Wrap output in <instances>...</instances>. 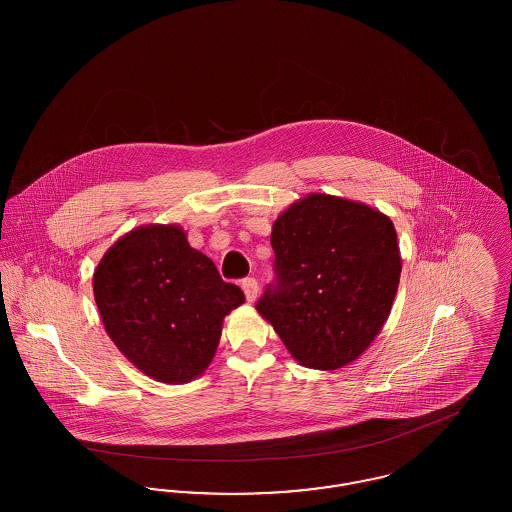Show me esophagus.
Wrapping results in <instances>:
<instances>
[{
	"instance_id": "1",
	"label": "esophagus",
	"mask_w": 512,
	"mask_h": 512,
	"mask_svg": "<svg viewBox=\"0 0 512 512\" xmlns=\"http://www.w3.org/2000/svg\"><path fill=\"white\" fill-rule=\"evenodd\" d=\"M242 290H244L245 299L249 303H253L259 295V284H257L255 278H245V280H242Z\"/></svg>"
}]
</instances>
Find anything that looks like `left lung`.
I'll return each mask as SVG.
<instances>
[{"label": "left lung", "mask_w": 512, "mask_h": 512, "mask_svg": "<svg viewBox=\"0 0 512 512\" xmlns=\"http://www.w3.org/2000/svg\"><path fill=\"white\" fill-rule=\"evenodd\" d=\"M278 284L257 303L290 355L338 370L366 351L390 317L401 276L388 215L338 195L309 194L272 224Z\"/></svg>", "instance_id": "left-lung-1"}]
</instances>
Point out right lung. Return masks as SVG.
I'll return each mask as SVG.
<instances>
[{
    "label": "right lung",
    "instance_id": "add662e5",
    "mask_svg": "<svg viewBox=\"0 0 512 512\" xmlns=\"http://www.w3.org/2000/svg\"><path fill=\"white\" fill-rule=\"evenodd\" d=\"M94 297L122 355L172 386L207 370L224 317L245 301L178 224H144L119 238L94 272Z\"/></svg>",
    "mask_w": 512,
    "mask_h": 512
}]
</instances>
